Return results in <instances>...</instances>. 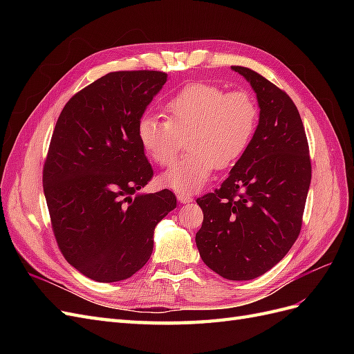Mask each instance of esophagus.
Instances as JSON below:
<instances>
[{"mask_svg":"<svg viewBox=\"0 0 354 354\" xmlns=\"http://www.w3.org/2000/svg\"><path fill=\"white\" fill-rule=\"evenodd\" d=\"M177 199L180 203H190L192 201H194V198H192V195H189V194H178Z\"/></svg>","mask_w":354,"mask_h":354,"instance_id":"esophagus-1","label":"esophagus"}]
</instances>
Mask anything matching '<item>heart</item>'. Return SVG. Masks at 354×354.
Here are the masks:
<instances>
[{
  "label": "heart",
  "instance_id": "obj_1",
  "mask_svg": "<svg viewBox=\"0 0 354 354\" xmlns=\"http://www.w3.org/2000/svg\"><path fill=\"white\" fill-rule=\"evenodd\" d=\"M164 116L140 118L138 143L153 162L165 167L176 159L186 136L189 152L159 181L178 194H192L205 186L216 167L227 168L246 152L259 124V108L245 91L226 93L217 85L194 82L165 103Z\"/></svg>",
  "mask_w": 354,
  "mask_h": 354
}]
</instances>
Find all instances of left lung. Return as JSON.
Listing matches in <instances>:
<instances>
[{
    "instance_id": "8db88e82",
    "label": "left lung",
    "mask_w": 354,
    "mask_h": 354,
    "mask_svg": "<svg viewBox=\"0 0 354 354\" xmlns=\"http://www.w3.org/2000/svg\"><path fill=\"white\" fill-rule=\"evenodd\" d=\"M232 71L251 84L259 125L221 187L196 199L203 221L195 241L211 270L229 281H251L279 263L297 241L312 165L291 97L248 68Z\"/></svg>"
}]
</instances>
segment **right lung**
<instances>
[{
  "label": "right lung",
  "instance_id": "obj_1",
  "mask_svg": "<svg viewBox=\"0 0 354 354\" xmlns=\"http://www.w3.org/2000/svg\"><path fill=\"white\" fill-rule=\"evenodd\" d=\"M167 78L158 71L104 75L65 104L53 131L42 173L53 232L68 263L93 281L140 270L156 224L177 207L168 189L137 194L153 176L137 124Z\"/></svg>",
  "mask_w": 354,
  "mask_h": 354
}]
</instances>
